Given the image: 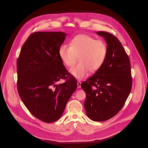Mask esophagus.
<instances>
[{"label": "esophagus", "mask_w": 148, "mask_h": 148, "mask_svg": "<svg viewBox=\"0 0 148 148\" xmlns=\"http://www.w3.org/2000/svg\"><path fill=\"white\" fill-rule=\"evenodd\" d=\"M81 82L79 81H77V88H81Z\"/></svg>", "instance_id": "esophagus-1"}]
</instances>
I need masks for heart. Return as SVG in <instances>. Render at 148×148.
I'll use <instances>...</instances> for the list:
<instances>
[{
    "mask_svg": "<svg viewBox=\"0 0 148 148\" xmlns=\"http://www.w3.org/2000/svg\"><path fill=\"white\" fill-rule=\"evenodd\" d=\"M108 49L106 44L86 34H79L71 40L70 46L62 44L59 55L64 65L72 66L78 60L79 63L69 69V72L77 79L87 76L89 72L97 71L104 63Z\"/></svg>",
    "mask_w": 148,
    "mask_h": 148,
    "instance_id": "b5f03b06",
    "label": "heart"
}]
</instances>
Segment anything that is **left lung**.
Wrapping results in <instances>:
<instances>
[{"instance_id":"left-lung-1","label":"left lung","mask_w":148,"mask_h":148,"mask_svg":"<svg viewBox=\"0 0 148 148\" xmlns=\"http://www.w3.org/2000/svg\"><path fill=\"white\" fill-rule=\"evenodd\" d=\"M96 34L107 43L106 57L101 69L81 86L86 94L87 116L95 121H105L123 108L132 89V77L130 58L117 37L106 32Z\"/></svg>"}]
</instances>
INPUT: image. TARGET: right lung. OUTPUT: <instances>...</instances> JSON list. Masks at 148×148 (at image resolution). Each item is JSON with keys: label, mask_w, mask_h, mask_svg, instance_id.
<instances>
[{"label": "right lung", "mask_w": 148, "mask_h": 148, "mask_svg": "<svg viewBox=\"0 0 148 148\" xmlns=\"http://www.w3.org/2000/svg\"><path fill=\"white\" fill-rule=\"evenodd\" d=\"M63 32H35L26 40L17 60V88L25 107L45 123L61 118L77 83L59 55ZM64 84L57 85L60 79Z\"/></svg>", "instance_id": "1"}]
</instances>
